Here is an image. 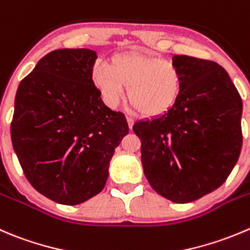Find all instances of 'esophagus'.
Masks as SVG:
<instances>
[{
    "label": "esophagus",
    "mask_w": 250,
    "mask_h": 250,
    "mask_svg": "<svg viewBox=\"0 0 250 250\" xmlns=\"http://www.w3.org/2000/svg\"><path fill=\"white\" fill-rule=\"evenodd\" d=\"M127 121H128V125H129V128L132 129L133 123H134V120H133L132 117H129V116H127Z\"/></svg>",
    "instance_id": "obj_1"
}]
</instances>
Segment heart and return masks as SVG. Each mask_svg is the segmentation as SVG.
I'll list each match as a JSON object with an SVG mask.
<instances>
[{"label": "heart", "mask_w": 250, "mask_h": 250, "mask_svg": "<svg viewBox=\"0 0 250 250\" xmlns=\"http://www.w3.org/2000/svg\"><path fill=\"white\" fill-rule=\"evenodd\" d=\"M93 81L106 105L116 108L125 98L140 113L156 116L168 111L181 93L182 78L176 64L142 52L116 55L111 63L98 62Z\"/></svg>", "instance_id": "1"}]
</instances>
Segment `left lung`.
I'll return each mask as SVG.
<instances>
[{
	"label": "left lung",
	"mask_w": 250,
	"mask_h": 250,
	"mask_svg": "<svg viewBox=\"0 0 250 250\" xmlns=\"http://www.w3.org/2000/svg\"><path fill=\"white\" fill-rule=\"evenodd\" d=\"M181 93L168 111L134 123L142 162L152 189L178 204L217 189L242 149V99L214 61L173 56Z\"/></svg>",
	"instance_id": "8db88e82"
}]
</instances>
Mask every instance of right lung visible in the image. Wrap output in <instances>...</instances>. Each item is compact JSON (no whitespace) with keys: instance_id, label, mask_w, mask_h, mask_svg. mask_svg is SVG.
Returning <instances> with one entry per match:
<instances>
[{"instance_id":"obj_1","label":"right lung","mask_w":250,"mask_h":250,"mask_svg":"<svg viewBox=\"0 0 250 250\" xmlns=\"http://www.w3.org/2000/svg\"><path fill=\"white\" fill-rule=\"evenodd\" d=\"M89 48L43 56L21 79L11 123L13 149L29 183L48 199L77 205L99 194L128 134L125 116L101 100Z\"/></svg>"}]
</instances>
